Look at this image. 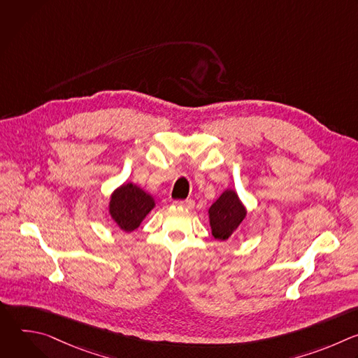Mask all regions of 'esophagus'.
<instances>
[{"mask_svg":"<svg viewBox=\"0 0 358 358\" xmlns=\"http://www.w3.org/2000/svg\"><path fill=\"white\" fill-rule=\"evenodd\" d=\"M173 203L177 207H184V208H188V210L195 206L194 199H176V201H173Z\"/></svg>","mask_w":358,"mask_h":358,"instance_id":"34e87169","label":"esophagus"}]
</instances>
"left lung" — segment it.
I'll list each match as a JSON object with an SVG mask.
<instances>
[{
    "label": "left lung",
    "instance_id": "obj_1",
    "mask_svg": "<svg viewBox=\"0 0 358 358\" xmlns=\"http://www.w3.org/2000/svg\"><path fill=\"white\" fill-rule=\"evenodd\" d=\"M210 224L215 239L227 241L243 221L246 211L238 195L232 189H227L210 208Z\"/></svg>",
    "mask_w": 358,
    "mask_h": 358
}]
</instances>
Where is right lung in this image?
Listing matches in <instances>:
<instances>
[{
  "instance_id": "add662e5",
  "label": "right lung",
  "mask_w": 358,
  "mask_h": 358,
  "mask_svg": "<svg viewBox=\"0 0 358 358\" xmlns=\"http://www.w3.org/2000/svg\"><path fill=\"white\" fill-rule=\"evenodd\" d=\"M152 208L155 199L131 182L113 192L109 206L112 218L126 232L134 231Z\"/></svg>"
}]
</instances>
